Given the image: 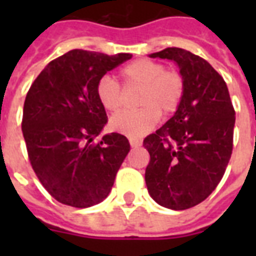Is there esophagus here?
Here are the masks:
<instances>
[{
    "label": "esophagus",
    "instance_id": "34e87169",
    "mask_svg": "<svg viewBox=\"0 0 256 256\" xmlns=\"http://www.w3.org/2000/svg\"><path fill=\"white\" fill-rule=\"evenodd\" d=\"M128 142H130V146H132V148H138V146L142 144V140H140V138H130Z\"/></svg>",
    "mask_w": 256,
    "mask_h": 256
}]
</instances>
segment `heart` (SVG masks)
<instances>
[{
	"label": "heart",
	"instance_id": "obj_1",
	"mask_svg": "<svg viewBox=\"0 0 256 256\" xmlns=\"http://www.w3.org/2000/svg\"><path fill=\"white\" fill-rule=\"evenodd\" d=\"M126 86H140L136 104L142 108L124 110L110 120L112 130L130 138H140L152 130L162 116L176 112L184 94V80L175 70L152 60H136L120 69ZM96 96L104 110L116 112L124 104V92L110 76H102L96 85Z\"/></svg>",
	"mask_w": 256,
	"mask_h": 256
}]
</instances>
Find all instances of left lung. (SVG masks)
I'll return each mask as SVG.
<instances>
[{"mask_svg": "<svg viewBox=\"0 0 256 256\" xmlns=\"http://www.w3.org/2000/svg\"><path fill=\"white\" fill-rule=\"evenodd\" d=\"M174 61L184 80L176 112L144 138L150 154L144 180L158 204L186 210L218 186L232 152L235 110L226 82L199 56L179 48L150 54Z\"/></svg>", "mask_w": 256, "mask_h": 256, "instance_id": "left-lung-1", "label": "left lung"}]
</instances>
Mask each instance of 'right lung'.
<instances>
[{
    "label": "right lung",
    "mask_w": 256,
    "mask_h": 256,
    "mask_svg": "<svg viewBox=\"0 0 256 256\" xmlns=\"http://www.w3.org/2000/svg\"><path fill=\"white\" fill-rule=\"evenodd\" d=\"M132 57L70 50L49 62L26 94L22 132L29 160L42 186L60 203L86 208L112 190L130 144L118 132L92 144L108 124L96 85Z\"/></svg>",
    "instance_id": "right-lung-1"
}]
</instances>
